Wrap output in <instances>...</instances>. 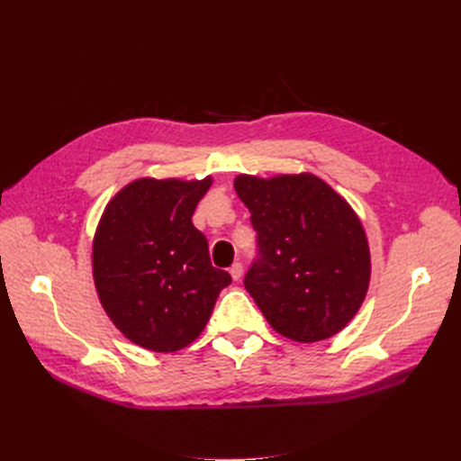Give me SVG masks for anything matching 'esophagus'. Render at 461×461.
Wrapping results in <instances>:
<instances>
[{
  "instance_id": "esophagus-1",
  "label": "esophagus",
  "mask_w": 461,
  "mask_h": 461,
  "mask_svg": "<svg viewBox=\"0 0 461 461\" xmlns=\"http://www.w3.org/2000/svg\"><path fill=\"white\" fill-rule=\"evenodd\" d=\"M230 276L233 281H240L241 276H243V266L241 263H233V266L230 267Z\"/></svg>"
}]
</instances>
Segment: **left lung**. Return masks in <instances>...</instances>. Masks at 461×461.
Here are the masks:
<instances>
[{"label": "left lung", "instance_id": "left-lung-1", "mask_svg": "<svg viewBox=\"0 0 461 461\" xmlns=\"http://www.w3.org/2000/svg\"><path fill=\"white\" fill-rule=\"evenodd\" d=\"M251 212L259 258L243 285L279 335L319 342L357 315L370 283V249L357 212L315 174L233 180Z\"/></svg>", "mask_w": 461, "mask_h": 461}]
</instances>
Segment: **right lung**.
<instances>
[{
	"instance_id": "right-lung-1",
	"label": "right lung",
	"mask_w": 461,
	"mask_h": 461,
	"mask_svg": "<svg viewBox=\"0 0 461 461\" xmlns=\"http://www.w3.org/2000/svg\"><path fill=\"white\" fill-rule=\"evenodd\" d=\"M203 180L139 178L106 203L93 240V279L106 315L146 350L176 352L200 337L228 271L212 267L194 228Z\"/></svg>"
}]
</instances>
